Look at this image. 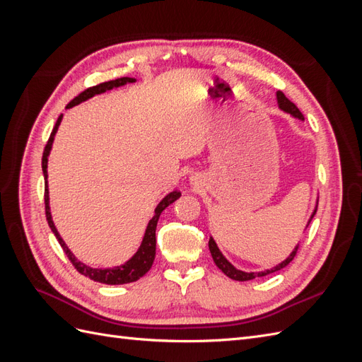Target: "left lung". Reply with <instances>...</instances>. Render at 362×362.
Masks as SVG:
<instances>
[{
    "mask_svg": "<svg viewBox=\"0 0 362 362\" xmlns=\"http://www.w3.org/2000/svg\"><path fill=\"white\" fill-rule=\"evenodd\" d=\"M276 100H278V105H279V108H281L282 112H286V113L291 115L293 117L299 119V120H305V119H303V115L299 112V108L296 107V105L288 100V98H287L286 95H284L281 90L276 92ZM317 204H319V198H317ZM315 211H317V205H315L314 211H313V214H311V217H310L308 225H310V222L313 221V217H314ZM308 225H306V228H308ZM208 247H210L211 257H213V261L216 262V266H217L218 269H221L228 278H231V279H234V281H250V279H254V278H257V276H266V275H269V273L278 272V270L284 269L286 266H288L290 261L294 258L296 252H298L299 245L296 246L294 250L291 252V254H290L286 259H284L282 262H279L278 266L272 267V269H267V270H262V272H243V270L235 269V267L231 264V262H229V261L223 257V254L221 252V249L217 247V245H216L213 237H210V242H208Z\"/></svg>",
    "mask_w": 362,
    "mask_h": 362,
    "instance_id": "1",
    "label": "left lung"
}]
</instances>
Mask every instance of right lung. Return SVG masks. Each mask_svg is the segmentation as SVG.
Returning <instances> with one entry per match:
<instances>
[{
	"label": "right lung",
	"mask_w": 362,
	"mask_h": 362,
	"mask_svg": "<svg viewBox=\"0 0 362 362\" xmlns=\"http://www.w3.org/2000/svg\"><path fill=\"white\" fill-rule=\"evenodd\" d=\"M136 78H129V76H122V78H117V80H112V81H105L101 83L98 86L89 87V89H86L84 92H81L78 96H75L74 100L66 105V108H72L74 105H78L84 101L89 100V98L95 96V95H100L104 93L107 90H112L115 87H120V86H125L128 83H134ZM63 115L59 116L56 125L52 128V133L48 139V144L45 146V151H43V157H42V170H43V178H45V213H47V221L48 225L51 228L52 234L56 235V238L59 240L60 246L63 247L64 254L68 255V258L71 259L72 266L78 270L81 275L90 278L96 282H101V284H107V286H120V284H128V282H134L137 279H140L141 276L145 275V273L152 267V262H154L156 258V229H157V222L160 218V214L163 213V210L166 206H169L170 204H173L177 201L181 193L173 190L169 194L164 196V198L160 201V204L156 206V213L154 217L151 218L148 226H146V231L144 235V240H141L140 247L137 249L136 254L131 257L127 262L120 266H115V267H108V269H95L84 264V262L76 259V257L72 254L69 250V247L66 246V243L63 242V238L60 237L59 231L56 225L52 222V216H51V208H49V190H48V157H49V152L52 148V141L54 137H56V133L59 129V125L62 122Z\"/></svg>",
	"instance_id": "obj_1"
}]
</instances>
